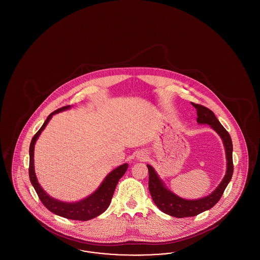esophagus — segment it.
<instances>
[{
    "mask_svg": "<svg viewBox=\"0 0 260 260\" xmlns=\"http://www.w3.org/2000/svg\"><path fill=\"white\" fill-rule=\"evenodd\" d=\"M137 158H138L140 161H146L147 158H148V155H147L145 152H140V153H138Z\"/></svg>",
    "mask_w": 260,
    "mask_h": 260,
    "instance_id": "obj_1",
    "label": "esophagus"
}]
</instances>
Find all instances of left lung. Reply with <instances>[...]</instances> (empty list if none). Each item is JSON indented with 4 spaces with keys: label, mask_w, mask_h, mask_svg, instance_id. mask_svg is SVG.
<instances>
[{
    "label": "left lung",
    "mask_w": 260,
    "mask_h": 260,
    "mask_svg": "<svg viewBox=\"0 0 260 260\" xmlns=\"http://www.w3.org/2000/svg\"><path fill=\"white\" fill-rule=\"evenodd\" d=\"M191 105L197 109V123L200 125H209L220 136L225 148L227 170L222 181L213 192L197 199H185L168 189L155 170L151 166L147 165L149 170V189L153 202L161 212L178 218L196 216L213 208L219 201L234 173L233 142L228 132L221 125L212 110L198 104L191 103Z\"/></svg>",
    "instance_id": "1"
}]
</instances>
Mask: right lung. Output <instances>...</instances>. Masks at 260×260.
I'll return each instance as SVG.
<instances>
[{
	"label": "right lung",
	"mask_w": 260,
	"mask_h": 260,
	"mask_svg": "<svg viewBox=\"0 0 260 260\" xmlns=\"http://www.w3.org/2000/svg\"><path fill=\"white\" fill-rule=\"evenodd\" d=\"M71 106H66L59 110L53 111L47 116V120L41 126L37 134H35L32 138L30 147H29V179L31 182L33 188L36 190L40 200L45 205V207L48 209L51 213H55L59 216H62L68 219L72 220L87 221L92 219L96 216L100 215L104 213L110 204L111 198L113 192L117 186L119 179L125 174L128 168V165L125 163L123 165L119 166L111 171L103 180L101 185L93 191L90 196L79 200L75 202H64L54 197H50L46 190L41 187L36 177V173L34 170V147L37 139L39 138L40 134L45 129L50 119L53 115L63 110H70Z\"/></svg>",
	"instance_id": "right-lung-1"
}]
</instances>
